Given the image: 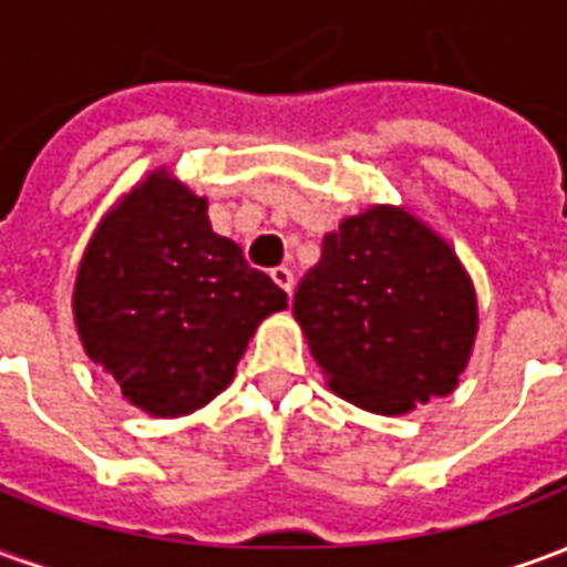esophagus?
Masks as SVG:
<instances>
[{"instance_id":"obj_1","label":"esophagus","mask_w":567,"mask_h":567,"mask_svg":"<svg viewBox=\"0 0 567 567\" xmlns=\"http://www.w3.org/2000/svg\"><path fill=\"white\" fill-rule=\"evenodd\" d=\"M270 279L282 288L285 295H291V288H295V272L288 270V267H272Z\"/></svg>"}]
</instances>
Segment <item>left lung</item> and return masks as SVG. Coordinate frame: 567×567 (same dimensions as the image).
I'll use <instances>...</instances> for the list:
<instances>
[{
    "label": "left lung",
    "instance_id": "obj_1",
    "mask_svg": "<svg viewBox=\"0 0 567 567\" xmlns=\"http://www.w3.org/2000/svg\"><path fill=\"white\" fill-rule=\"evenodd\" d=\"M295 319L349 404L398 416L458 385L476 337V295L452 248L394 206L324 236Z\"/></svg>",
    "mask_w": 567,
    "mask_h": 567
}]
</instances>
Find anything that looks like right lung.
Returning a JSON list of instances; mask_svg holds the SVG:
<instances>
[{
    "label": "right lung",
    "mask_w": 567,
    "mask_h": 567,
    "mask_svg": "<svg viewBox=\"0 0 567 567\" xmlns=\"http://www.w3.org/2000/svg\"><path fill=\"white\" fill-rule=\"evenodd\" d=\"M285 307L282 288L212 234L206 197L161 169L96 227L72 295L84 352L151 416L209 404L260 319Z\"/></svg>",
    "instance_id": "add662e5"
}]
</instances>
